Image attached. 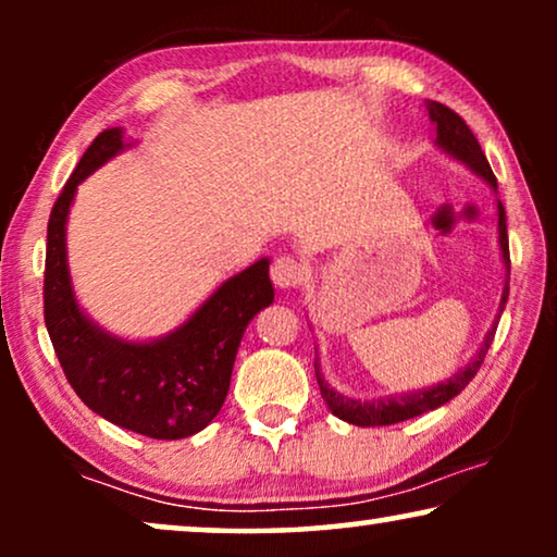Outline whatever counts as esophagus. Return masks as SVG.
<instances>
[{
  "label": "esophagus",
  "mask_w": 557,
  "mask_h": 557,
  "mask_svg": "<svg viewBox=\"0 0 557 557\" xmlns=\"http://www.w3.org/2000/svg\"><path fill=\"white\" fill-rule=\"evenodd\" d=\"M271 278L278 288H296V286L304 284V278H307V271H304V265L296 261V258L278 256L271 265Z\"/></svg>",
  "instance_id": "obj_1"
}]
</instances>
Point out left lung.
Masks as SVG:
<instances>
[{"instance_id":"left-lung-1","label":"left lung","mask_w":557,"mask_h":557,"mask_svg":"<svg viewBox=\"0 0 557 557\" xmlns=\"http://www.w3.org/2000/svg\"><path fill=\"white\" fill-rule=\"evenodd\" d=\"M429 109V116L436 126V144L438 149H444L446 154H451L454 159H459L469 166L471 172L479 174V177L490 182V185L497 189V177H494L490 162H486L482 147H479L476 136L471 134V128L467 126L459 113L448 109V106L438 103V101H429L425 103ZM497 215H499V248H502V261H505L507 276H505V292H502V301H499V314L505 311L507 296H509V240H507V215H505V205L497 200ZM497 314V317H499ZM494 332H497V322L479 347V352L471 357L469 364L451 375L444 383L433 385V387H423V391H413V393H403V395H391V398H380V400H357V398H347L334 391V387L326 383L322 375V368H319V357L314 360V370H317V383L319 391H322V398L330 410L342 421L352 423V425H362V429H370V425H393L400 421H408V418H416L421 413H429V410L444 406L451 398H456L463 387L471 383V377L476 375V370L482 368L486 352H490V345L494 339Z\"/></svg>"}]
</instances>
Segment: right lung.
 <instances>
[{
	"label": "right lung",
	"instance_id": "add662e5",
	"mask_svg": "<svg viewBox=\"0 0 557 557\" xmlns=\"http://www.w3.org/2000/svg\"><path fill=\"white\" fill-rule=\"evenodd\" d=\"M124 149L119 126L98 134L52 205L45 326L67 383L94 413L149 438H187L220 413L243 332L273 301L269 258L227 278L185 324L154 342H126L90 322L73 294L65 223L81 182Z\"/></svg>",
	"mask_w": 557,
	"mask_h": 557
}]
</instances>
